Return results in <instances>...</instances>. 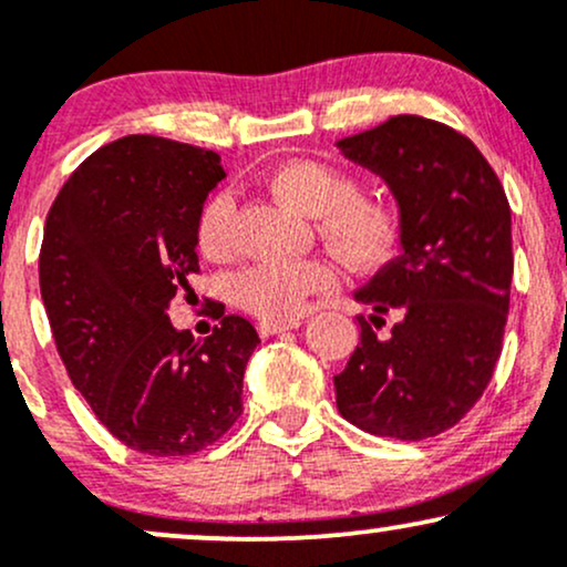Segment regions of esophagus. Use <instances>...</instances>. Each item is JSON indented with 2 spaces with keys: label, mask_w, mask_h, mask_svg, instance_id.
<instances>
[{
  "label": "esophagus",
  "mask_w": 567,
  "mask_h": 567,
  "mask_svg": "<svg viewBox=\"0 0 567 567\" xmlns=\"http://www.w3.org/2000/svg\"><path fill=\"white\" fill-rule=\"evenodd\" d=\"M298 320H264V322H258V333H261L264 338H269V336H277V333H285V330H292V328H298Z\"/></svg>",
  "instance_id": "1"
}]
</instances>
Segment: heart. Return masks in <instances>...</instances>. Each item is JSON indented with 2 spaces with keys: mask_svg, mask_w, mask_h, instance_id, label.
<instances>
[{
  "mask_svg": "<svg viewBox=\"0 0 567 567\" xmlns=\"http://www.w3.org/2000/svg\"><path fill=\"white\" fill-rule=\"evenodd\" d=\"M266 186L285 205L315 216L317 231L341 261L354 269H379L400 247L402 218L396 202L383 192L357 188V178L322 159H288L266 178ZM231 197L216 194L197 220L199 250L210 258L229 256L234 247ZM336 285V269L322 258L264 261L234 275L231 298L264 320H288L303 309L306 298Z\"/></svg>",
  "mask_w": 567,
  "mask_h": 567,
  "instance_id": "b5f03b06",
  "label": "heart"
}]
</instances>
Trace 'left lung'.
Here are the masks:
<instances>
[{
	"mask_svg": "<svg viewBox=\"0 0 567 567\" xmlns=\"http://www.w3.org/2000/svg\"><path fill=\"white\" fill-rule=\"evenodd\" d=\"M379 173L402 218V252L357 301L360 343L336 375L338 413L362 432L419 442L464 419L501 357L514 275L512 213L496 171L458 130L400 114L338 141ZM398 322L386 339L373 327Z\"/></svg>",
	"mask_w": 567,
	"mask_h": 567,
	"instance_id": "left-lung-1",
	"label": "left lung"
}]
</instances>
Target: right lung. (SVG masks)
I'll list each match as a JSON object with an SVG mask.
<instances>
[{
  "instance_id": "add662e5",
  "label": "right lung",
  "mask_w": 567,
  "mask_h": 567,
  "mask_svg": "<svg viewBox=\"0 0 567 567\" xmlns=\"http://www.w3.org/2000/svg\"><path fill=\"white\" fill-rule=\"evenodd\" d=\"M220 178L216 152L125 135L71 173L44 224L39 288L58 354L97 421L138 453H199L243 415L256 328L220 309L199 343L167 317L175 292H192L197 220Z\"/></svg>"
}]
</instances>
